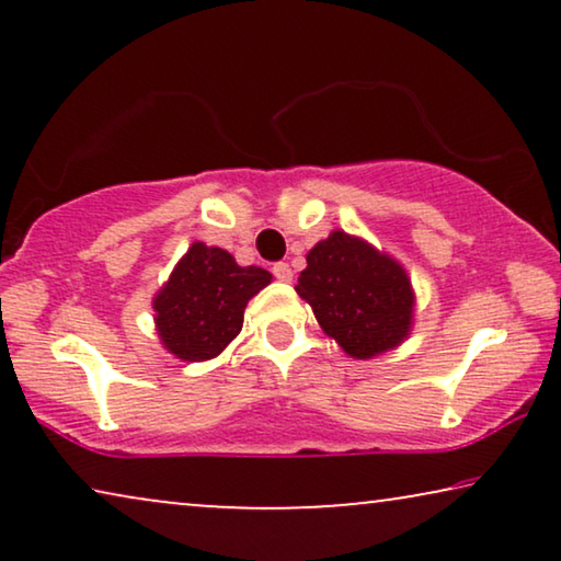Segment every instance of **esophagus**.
<instances>
[{
  "instance_id": "esophagus-1",
  "label": "esophagus",
  "mask_w": 561,
  "mask_h": 561,
  "mask_svg": "<svg viewBox=\"0 0 561 561\" xmlns=\"http://www.w3.org/2000/svg\"><path fill=\"white\" fill-rule=\"evenodd\" d=\"M273 275L278 278L280 283H290L294 280V271H290L288 263H275L273 265Z\"/></svg>"
}]
</instances>
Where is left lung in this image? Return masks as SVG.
Listing matches in <instances>:
<instances>
[{"label":"left lung","instance_id":"8db88e82","mask_svg":"<svg viewBox=\"0 0 561 561\" xmlns=\"http://www.w3.org/2000/svg\"><path fill=\"white\" fill-rule=\"evenodd\" d=\"M296 294L352 357L393 350L411 329L409 275L396 260L344 232H332L306 255Z\"/></svg>","mask_w":561,"mask_h":561}]
</instances>
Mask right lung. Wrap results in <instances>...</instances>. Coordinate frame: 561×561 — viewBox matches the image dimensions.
I'll use <instances>...</instances> for the list:
<instances>
[{"mask_svg":"<svg viewBox=\"0 0 561 561\" xmlns=\"http://www.w3.org/2000/svg\"><path fill=\"white\" fill-rule=\"evenodd\" d=\"M273 275L242 267L221 248L194 242L156 296L160 342L188 363L217 357L240 334L244 306Z\"/></svg>","mask_w":561,"mask_h":561,"instance_id":"right-lung-1","label":"right lung"}]
</instances>
